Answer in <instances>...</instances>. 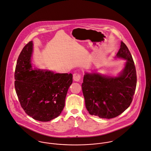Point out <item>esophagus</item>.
I'll use <instances>...</instances> for the list:
<instances>
[{
    "label": "esophagus",
    "mask_w": 151,
    "mask_h": 151,
    "mask_svg": "<svg viewBox=\"0 0 151 151\" xmlns=\"http://www.w3.org/2000/svg\"><path fill=\"white\" fill-rule=\"evenodd\" d=\"M73 79H74L75 81L78 82V81H79L81 79L82 76H81V74L79 73H75L73 74Z\"/></svg>",
    "instance_id": "obj_1"
}]
</instances>
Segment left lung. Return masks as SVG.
<instances>
[{
  "mask_svg": "<svg viewBox=\"0 0 151 151\" xmlns=\"http://www.w3.org/2000/svg\"><path fill=\"white\" fill-rule=\"evenodd\" d=\"M117 57L127 60L117 77L86 73L82 84L86 107L89 114L102 119L114 118L131 104L137 86V72L132 55L123 42Z\"/></svg>",
  "mask_w": 151,
  "mask_h": 151,
  "instance_id": "8db88e82",
  "label": "left lung"
}]
</instances>
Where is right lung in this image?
Masks as SVG:
<instances>
[{
	"label": "right lung",
	"instance_id": "obj_1",
	"mask_svg": "<svg viewBox=\"0 0 151 151\" xmlns=\"http://www.w3.org/2000/svg\"><path fill=\"white\" fill-rule=\"evenodd\" d=\"M32 42L30 41L19 56L15 90L22 107L29 116L36 120L49 121L60 115L73 75L32 69Z\"/></svg>",
	"mask_w": 151,
	"mask_h": 151
}]
</instances>
